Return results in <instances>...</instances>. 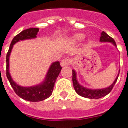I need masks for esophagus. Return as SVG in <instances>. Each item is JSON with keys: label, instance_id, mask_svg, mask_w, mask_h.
Segmentation results:
<instances>
[{"label": "esophagus", "instance_id": "obj_1", "mask_svg": "<svg viewBox=\"0 0 128 128\" xmlns=\"http://www.w3.org/2000/svg\"><path fill=\"white\" fill-rule=\"evenodd\" d=\"M69 65V60L68 59H63L61 61V66H66Z\"/></svg>", "mask_w": 128, "mask_h": 128}]
</instances>
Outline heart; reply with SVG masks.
<instances>
[{"label":"heart","instance_id":"1","mask_svg":"<svg viewBox=\"0 0 128 128\" xmlns=\"http://www.w3.org/2000/svg\"><path fill=\"white\" fill-rule=\"evenodd\" d=\"M85 38V34L82 33H78L74 34L72 37V40L74 42H80Z\"/></svg>","mask_w":128,"mask_h":128}]
</instances>
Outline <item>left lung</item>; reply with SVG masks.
<instances>
[{
    "label": "left lung",
    "mask_w": 128,
    "mask_h": 128,
    "mask_svg": "<svg viewBox=\"0 0 128 128\" xmlns=\"http://www.w3.org/2000/svg\"><path fill=\"white\" fill-rule=\"evenodd\" d=\"M100 42H111L113 45L116 46L115 40L104 31L101 32V35L100 38ZM118 76H119V73H118V75L117 76L116 78L115 79L113 83L107 88H101V89H90V88H85V87L82 86V85H80L78 84V82H77V79H76V73L74 70H72L73 85H74V88L76 90V92L79 96H81L82 97H84V98H90V99H94V98L95 99H98V98H102L105 96L108 95L111 91L113 86L116 84L117 80H118Z\"/></svg>",
    "instance_id": "8db88e82"
}]
</instances>
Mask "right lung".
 I'll list each match as a JSON object with an SVG mask.
<instances>
[{"instance_id":"1","label":"right lung","mask_w":128,"mask_h":128,"mask_svg":"<svg viewBox=\"0 0 128 128\" xmlns=\"http://www.w3.org/2000/svg\"><path fill=\"white\" fill-rule=\"evenodd\" d=\"M38 32H39V28H32L24 30L20 33L17 34L12 39L6 55V76L12 88H13L16 94L20 96L21 98L30 102H38V101L44 100L50 96L52 94L56 78L58 77L62 68L60 66V62H55L52 63L47 72L44 81L42 84L37 86H30V87L20 86L18 85L12 79L9 72V57L11 53L12 46L16 42H19L20 40L36 38Z\"/></svg>"}]
</instances>
